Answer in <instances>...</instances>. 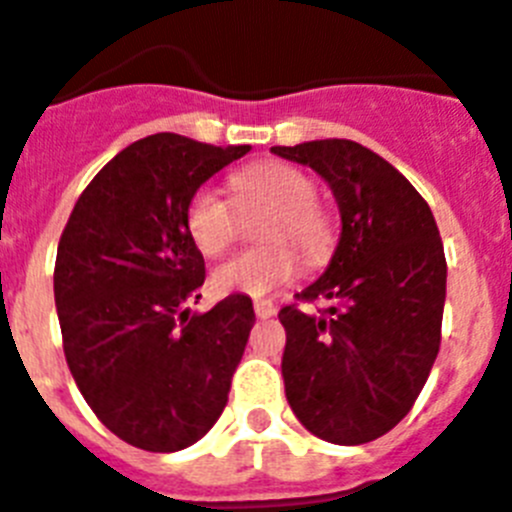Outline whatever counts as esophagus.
<instances>
[{
  "label": "esophagus",
  "mask_w": 512,
  "mask_h": 512,
  "mask_svg": "<svg viewBox=\"0 0 512 512\" xmlns=\"http://www.w3.org/2000/svg\"><path fill=\"white\" fill-rule=\"evenodd\" d=\"M253 312H256V317H261V320H269V317H275L277 314V306L272 304V301H264V298H261V301L253 304Z\"/></svg>",
  "instance_id": "esophagus-1"
}]
</instances>
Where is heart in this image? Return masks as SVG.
Returning <instances> with one entry per match:
<instances>
[{
	"label": "heart",
	"mask_w": 512,
	"mask_h": 512,
	"mask_svg": "<svg viewBox=\"0 0 512 512\" xmlns=\"http://www.w3.org/2000/svg\"><path fill=\"white\" fill-rule=\"evenodd\" d=\"M237 203H264L272 214L264 240H293L306 256H320L330 243L327 216L314 203V182L290 163L267 161L237 171L230 179ZM185 230L203 256H219L235 237V206L211 185L192 192ZM301 272V256L290 243H272L235 253L211 272L216 296H267Z\"/></svg>",
	"instance_id": "b5f03b06"
}]
</instances>
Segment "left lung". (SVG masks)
Returning a JSON list of instances; mask_svg holds the SVG:
<instances>
[{"instance_id": "obj_1", "label": "left lung", "mask_w": 512, "mask_h": 512, "mask_svg": "<svg viewBox=\"0 0 512 512\" xmlns=\"http://www.w3.org/2000/svg\"><path fill=\"white\" fill-rule=\"evenodd\" d=\"M317 171L341 211L333 259L285 306L282 380L290 410L330 444H367L388 433L423 391L441 343L447 261L420 192L378 153L351 140L272 147Z\"/></svg>"}]
</instances>
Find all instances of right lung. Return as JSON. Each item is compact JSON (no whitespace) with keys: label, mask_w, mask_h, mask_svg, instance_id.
<instances>
[{"label":"right lung","mask_w":512,"mask_h":512,"mask_svg":"<svg viewBox=\"0 0 512 512\" xmlns=\"http://www.w3.org/2000/svg\"><path fill=\"white\" fill-rule=\"evenodd\" d=\"M251 145L150 134L81 192L55 261L65 362L105 428L147 452H179L219 420L256 314L248 296L190 312L206 280L187 200Z\"/></svg>","instance_id":"add662e5"}]
</instances>
